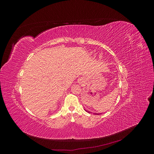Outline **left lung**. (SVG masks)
Segmentation results:
<instances>
[{
  "mask_svg": "<svg viewBox=\"0 0 154 154\" xmlns=\"http://www.w3.org/2000/svg\"><path fill=\"white\" fill-rule=\"evenodd\" d=\"M86 111H87V112H89V113L91 112H89V111H87V110H86ZM94 114H97V115H100V114H97V113H94Z\"/></svg>",
  "mask_w": 154,
  "mask_h": 154,
  "instance_id": "1",
  "label": "left lung"
}]
</instances>
